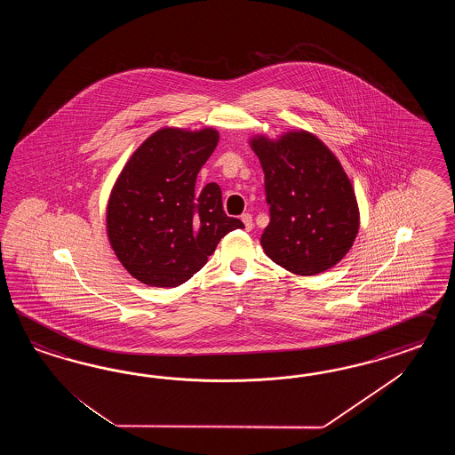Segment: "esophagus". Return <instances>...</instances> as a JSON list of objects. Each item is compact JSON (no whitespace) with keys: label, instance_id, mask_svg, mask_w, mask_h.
Listing matches in <instances>:
<instances>
[{"label":"esophagus","instance_id":"1","mask_svg":"<svg viewBox=\"0 0 455 455\" xmlns=\"http://www.w3.org/2000/svg\"><path fill=\"white\" fill-rule=\"evenodd\" d=\"M242 221H243L245 230H248V232L253 228V219H251L250 213H243V215H242Z\"/></svg>","mask_w":455,"mask_h":455}]
</instances>
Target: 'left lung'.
Returning <instances> with one entry per match:
<instances>
[{"mask_svg":"<svg viewBox=\"0 0 455 455\" xmlns=\"http://www.w3.org/2000/svg\"><path fill=\"white\" fill-rule=\"evenodd\" d=\"M248 145L265 173L270 223L260 243L267 257L302 276L340 262L357 238L360 212L339 158L307 130L253 135Z\"/></svg>","mask_w":455,"mask_h":455,"instance_id":"1","label":"left lung"}]
</instances>
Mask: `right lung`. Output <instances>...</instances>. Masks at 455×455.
Segmentation results:
<instances>
[{
  "mask_svg": "<svg viewBox=\"0 0 455 455\" xmlns=\"http://www.w3.org/2000/svg\"><path fill=\"white\" fill-rule=\"evenodd\" d=\"M219 138L212 126H165L124 164L107 204V235L116 259L138 282L179 287L207 263L225 235L243 228L225 215L217 183L195 187Z\"/></svg>",
  "mask_w": 455,
  "mask_h": 455,
  "instance_id": "right-lung-1",
  "label": "right lung"
}]
</instances>
